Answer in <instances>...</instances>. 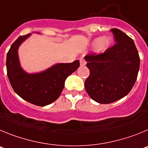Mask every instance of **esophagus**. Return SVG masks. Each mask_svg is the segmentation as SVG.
<instances>
[{"instance_id": "obj_1", "label": "esophagus", "mask_w": 148, "mask_h": 148, "mask_svg": "<svg viewBox=\"0 0 148 148\" xmlns=\"http://www.w3.org/2000/svg\"><path fill=\"white\" fill-rule=\"evenodd\" d=\"M86 65V62L85 60L83 59H80V66H84Z\"/></svg>"}]
</instances>
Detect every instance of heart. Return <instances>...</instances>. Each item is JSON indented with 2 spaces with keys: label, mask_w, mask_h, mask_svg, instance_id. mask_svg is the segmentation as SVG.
<instances>
[{
  "label": "heart",
  "mask_w": 148,
  "mask_h": 148,
  "mask_svg": "<svg viewBox=\"0 0 148 148\" xmlns=\"http://www.w3.org/2000/svg\"><path fill=\"white\" fill-rule=\"evenodd\" d=\"M112 43L113 40L110 37H98L92 41L90 47L92 50H96L97 52L103 54L111 47Z\"/></svg>",
  "instance_id": "heart-1"
}]
</instances>
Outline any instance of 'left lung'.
<instances>
[{"label": "left lung", "instance_id": "8db88e82", "mask_svg": "<svg viewBox=\"0 0 148 148\" xmlns=\"http://www.w3.org/2000/svg\"><path fill=\"white\" fill-rule=\"evenodd\" d=\"M110 32L116 43L113 47L103 54L85 57L90 71L85 88L90 98L101 104L125 97L135 84L140 65L134 40L118 29Z\"/></svg>", "mask_w": 148, "mask_h": 148}]
</instances>
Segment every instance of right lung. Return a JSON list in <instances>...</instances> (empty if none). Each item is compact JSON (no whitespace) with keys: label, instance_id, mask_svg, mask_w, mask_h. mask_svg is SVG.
Returning a JSON list of instances; mask_svg holds the SVG:
<instances>
[{"label":"right lung","instance_id":"obj_1","mask_svg":"<svg viewBox=\"0 0 148 148\" xmlns=\"http://www.w3.org/2000/svg\"><path fill=\"white\" fill-rule=\"evenodd\" d=\"M31 35L21 36L10 47L6 56L8 78L14 92L22 99L35 106H46L58 99L66 78L77 71L79 61L56 63L40 72H26L21 67L18 49Z\"/></svg>","mask_w":148,"mask_h":148}]
</instances>
